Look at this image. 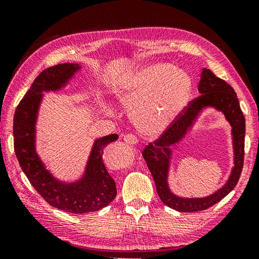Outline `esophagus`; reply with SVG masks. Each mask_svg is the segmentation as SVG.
Returning a JSON list of instances; mask_svg holds the SVG:
<instances>
[{
    "mask_svg": "<svg viewBox=\"0 0 259 259\" xmlns=\"http://www.w3.org/2000/svg\"><path fill=\"white\" fill-rule=\"evenodd\" d=\"M123 140L129 145H136L138 143V138L137 136H135L133 134H126L123 136Z\"/></svg>",
    "mask_w": 259,
    "mask_h": 259,
    "instance_id": "34e87169",
    "label": "esophagus"
}]
</instances>
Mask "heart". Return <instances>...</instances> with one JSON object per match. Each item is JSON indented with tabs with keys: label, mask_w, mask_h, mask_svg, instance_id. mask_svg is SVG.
<instances>
[{
	"label": "heart",
	"mask_w": 259,
	"mask_h": 259,
	"mask_svg": "<svg viewBox=\"0 0 259 259\" xmlns=\"http://www.w3.org/2000/svg\"><path fill=\"white\" fill-rule=\"evenodd\" d=\"M192 80L181 69L154 64L124 74L114 83L113 95L131 109L136 125L145 134L165 130L186 109Z\"/></svg>",
	"instance_id": "b5f03b06"
}]
</instances>
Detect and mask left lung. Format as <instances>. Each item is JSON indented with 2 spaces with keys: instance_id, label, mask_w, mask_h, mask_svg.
Masks as SVG:
<instances>
[{
  "instance_id": "obj_1",
  "label": "left lung",
  "mask_w": 259,
  "mask_h": 259,
  "mask_svg": "<svg viewBox=\"0 0 259 259\" xmlns=\"http://www.w3.org/2000/svg\"><path fill=\"white\" fill-rule=\"evenodd\" d=\"M198 92L199 96L191 101L182 113L179 114L177 119L167 126V129L159 136V138L155 140L154 144L150 143L146 146L143 152V156L153 176L159 198L170 208L183 213L207 209L222 200L237 186L243 166L246 122L236 92L229 83L216 77L209 69L206 68L201 71ZM206 107H214L222 111L232 125L235 166L227 183L214 194L203 199H183L172 194L167 182L171 146L184 138Z\"/></svg>"
}]
</instances>
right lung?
Wrapping results in <instances>:
<instances>
[{
    "label": "right lung",
    "instance_id": "1",
    "mask_svg": "<svg viewBox=\"0 0 259 259\" xmlns=\"http://www.w3.org/2000/svg\"><path fill=\"white\" fill-rule=\"evenodd\" d=\"M80 69L79 64L62 63L41 71L19 103L13 117L15 152L23 173L51 206L73 214L100 210L116 196L115 181L103 162L106 146L119 138L116 134L95 140L83 176L74 182L54 178L36 152V121L43 93L60 91Z\"/></svg>",
    "mask_w": 259,
    "mask_h": 259
}]
</instances>
